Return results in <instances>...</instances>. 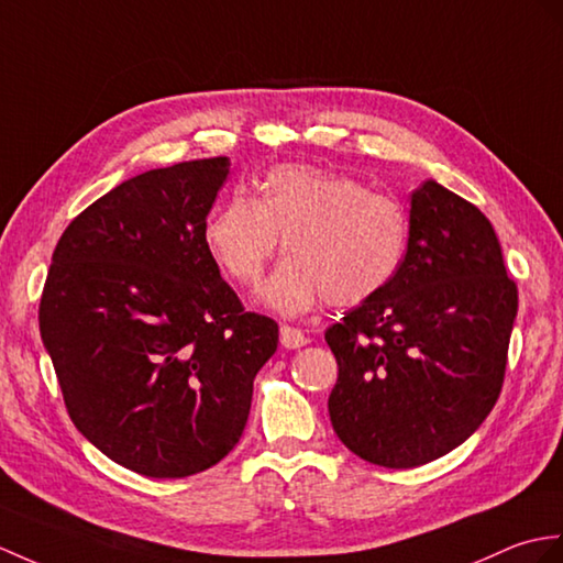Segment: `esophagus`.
<instances>
[{"mask_svg": "<svg viewBox=\"0 0 563 563\" xmlns=\"http://www.w3.org/2000/svg\"><path fill=\"white\" fill-rule=\"evenodd\" d=\"M309 343V338L299 331V329H292V325H280V345L287 347V350H297Z\"/></svg>", "mask_w": 563, "mask_h": 563, "instance_id": "esophagus-1", "label": "esophagus"}]
</instances>
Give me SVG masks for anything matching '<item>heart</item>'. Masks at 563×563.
Returning <instances> with one entry per match:
<instances>
[{"label": "heart", "instance_id": "1", "mask_svg": "<svg viewBox=\"0 0 563 563\" xmlns=\"http://www.w3.org/2000/svg\"><path fill=\"white\" fill-rule=\"evenodd\" d=\"M280 240L287 258L261 287V302L285 317L325 299L357 307L398 273L408 250V216L396 199L347 175L280 165L266 175L258 199L232 194L203 225L208 254L240 285L261 278Z\"/></svg>", "mask_w": 563, "mask_h": 563}]
</instances>
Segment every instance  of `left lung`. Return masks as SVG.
Listing matches in <instances>:
<instances>
[{"instance_id": "obj_1", "label": "left lung", "mask_w": 563, "mask_h": 563, "mask_svg": "<svg viewBox=\"0 0 563 563\" xmlns=\"http://www.w3.org/2000/svg\"><path fill=\"white\" fill-rule=\"evenodd\" d=\"M518 287L477 206L427 179L408 252L382 292L325 331L338 362L329 415L362 461L417 467L461 446L501 394Z\"/></svg>"}]
</instances>
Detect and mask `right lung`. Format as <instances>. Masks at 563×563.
Returning <instances> with one entry per match:
<instances>
[{
	"instance_id": "1",
	"label": "right lung",
	"mask_w": 563,
	"mask_h": 563,
	"mask_svg": "<svg viewBox=\"0 0 563 563\" xmlns=\"http://www.w3.org/2000/svg\"><path fill=\"white\" fill-rule=\"evenodd\" d=\"M230 158L148 169L64 230L41 338L76 429L146 477H189L240 441L278 323L244 311L203 242Z\"/></svg>"
}]
</instances>
